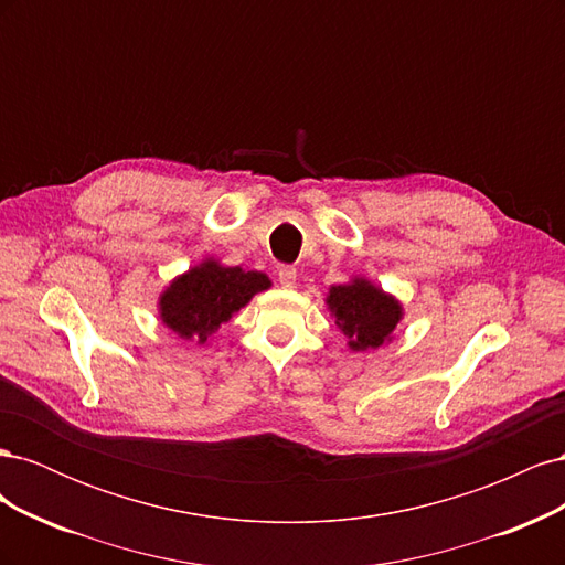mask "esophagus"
Instances as JSON below:
<instances>
[{"label":"esophagus","instance_id":"1","mask_svg":"<svg viewBox=\"0 0 565 565\" xmlns=\"http://www.w3.org/2000/svg\"><path fill=\"white\" fill-rule=\"evenodd\" d=\"M278 280L282 287H295L297 285V268L295 266H278Z\"/></svg>","mask_w":565,"mask_h":565}]
</instances>
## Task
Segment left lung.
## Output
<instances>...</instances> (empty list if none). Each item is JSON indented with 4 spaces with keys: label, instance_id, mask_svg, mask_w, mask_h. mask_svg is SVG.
Wrapping results in <instances>:
<instances>
[{
    "label": "left lung",
    "instance_id": "left-lung-1",
    "mask_svg": "<svg viewBox=\"0 0 565 565\" xmlns=\"http://www.w3.org/2000/svg\"><path fill=\"white\" fill-rule=\"evenodd\" d=\"M328 306L353 351L380 349L403 316L396 299L363 278L330 287Z\"/></svg>",
    "mask_w": 565,
    "mask_h": 565
}]
</instances>
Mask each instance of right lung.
Segmentation results:
<instances>
[{"instance_id":"right-lung-1","label":"right lung","mask_w":565,"mask_h":565,"mask_svg":"<svg viewBox=\"0 0 565 565\" xmlns=\"http://www.w3.org/2000/svg\"><path fill=\"white\" fill-rule=\"evenodd\" d=\"M268 287L270 280L259 270L204 262L164 289L160 318L179 337L204 344L221 322H228L256 292Z\"/></svg>"}]
</instances>
